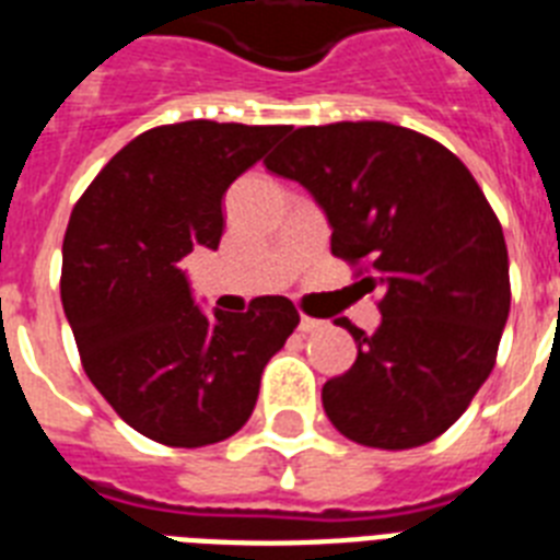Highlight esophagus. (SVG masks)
Returning a JSON list of instances; mask_svg holds the SVG:
<instances>
[{
  "label": "esophagus",
  "instance_id": "esophagus-1",
  "mask_svg": "<svg viewBox=\"0 0 560 560\" xmlns=\"http://www.w3.org/2000/svg\"><path fill=\"white\" fill-rule=\"evenodd\" d=\"M324 329V320H317V317H301V332H320Z\"/></svg>",
  "mask_w": 560,
  "mask_h": 560
}]
</instances>
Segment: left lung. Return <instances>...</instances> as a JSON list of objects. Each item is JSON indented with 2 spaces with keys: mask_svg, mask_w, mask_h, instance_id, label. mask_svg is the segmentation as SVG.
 Returning <instances> with one entry per match:
<instances>
[{
  "mask_svg": "<svg viewBox=\"0 0 560 560\" xmlns=\"http://www.w3.org/2000/svg\"><path fill=\"white\" fill-rule=\"evenodd\" d=\"M315 196L332 254L382 289V324L347 317L355 364L324 384V410L347 440L405 451L445 433L494 370L512 285L489 199L440 141L384 120L294 129L266 159Z\"/></svg>",
  "mask_w": 560,
  "mask_h": 560,
  "instance_id": "obj_1",
  "label": "left lung"
}]
</instances>
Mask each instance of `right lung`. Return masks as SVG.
<instances>
[{
  "label": "right lung",
  "mask_w": 560,
  "mask_h": 560,
  "mask_svg": "<svg viewBox=\"0 0 560 560\" xmlns=\"http://www.w3.org/2000/svg\"><path fill=\"white\" fill-rule=\"evenodd\" d=\"M285 127L167 124L132 138L71 210L60 298L89 382L170 448L234 436L268 358L301 324L289 298L205 315L178 262L222 240V196Z\"/></svg>",
  "instance_id": "obj_1"
}]
</instances>
